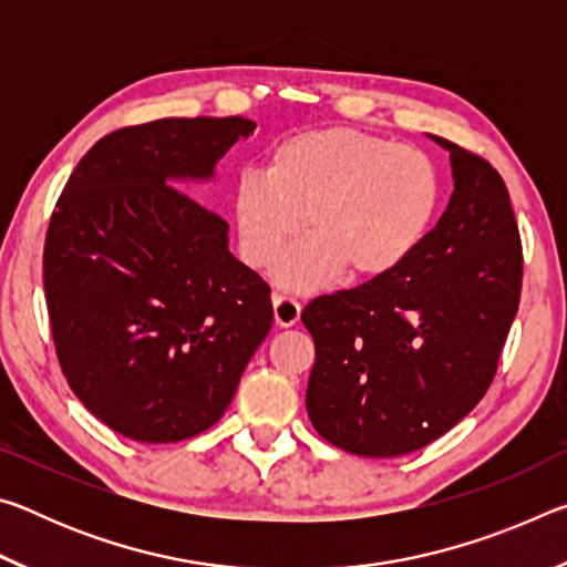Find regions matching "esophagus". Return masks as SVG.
Listing matches in <instances>:
<instances>
[{
    "label": "esophagus",
    "mask_w": 567,
    "mask_h": 567,
    "mask_svg": "<svg viewBox=\"0 0 567 567\" xmlns=\"http://www.w3.org/2000/svg\"><path fill=\"white\" fill-rule=\"evenodd\" d=\"M272 307H275V322L280 324V328H292V324H297V320H300L302 305L290 295H275Z\"/></svg>",
    "instance_id": "esophagus-1"
}]
</instances>
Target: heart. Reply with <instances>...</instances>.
Listing matches in <instances>:
<instances>
[{"label":"heart","mask_w":567,"mask_h":567,"mask_svg":"<svg viewBox=\"0 0 567 567\" xmlns=\"http://www.w3.org/2000/svg\"><path fill=\"white\" fill-rule=\"evenodd\" d=\"M443 197L427 152L380 134L328 127L292 134L245 172L233 197L239 252L270 267L300 235L310 237L277 270L295 290L350 277H380L408 260L425 239Z\"/></svg>","instance_id":"heart-1"}]
</instances>
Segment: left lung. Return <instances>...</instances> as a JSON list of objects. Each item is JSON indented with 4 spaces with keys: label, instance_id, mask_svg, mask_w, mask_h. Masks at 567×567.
Masks as SVG:
<instances>
[{
    "label": "left lung",
    "instance_id": "8db88e82",
    "mask_svg": "<svg viewBox=\"0 0 567 567\" xmlns=\"http://www.w3.org/2000/svg\"><path fill=\"white\" fill-rule=\"evenodd\" d=\"M447 209L398 270L302 310L307 415L334 447L395 457L455 427L491 388L520 305L523 245L497 169L455 142Z\"/></svg>",
    "mask_w": 567,
    "mask_h": 567
}]
</instances>
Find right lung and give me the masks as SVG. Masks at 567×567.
<instances>
[{
	"mask_svg": "<svg viewBox=\"0 0 567 567\" xmlns=\"http://www.w3.org/2000/svg\"><path fill=\"white\" fill-rule=\"evenodd\" d=\"M257 124L167 117L102 137L66 179L44 243L62 372L94 417L137 443L213 427L272 328L270 285L227 247V223L182 182Z\"/></svg>",
	"mask_w": 567,
	"mask_h": 567,
	"instance_id": "1",
	"label": "right lung"
}]
</instances>
